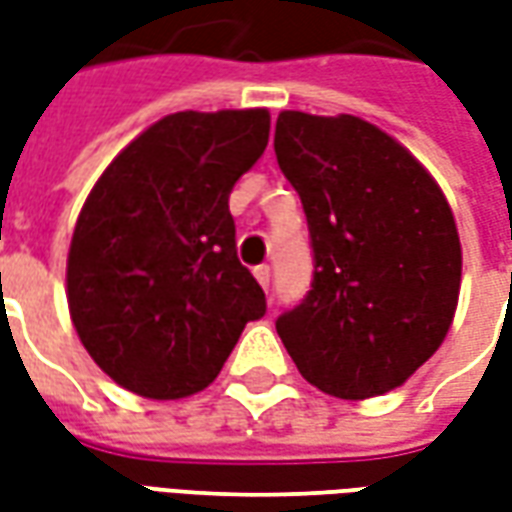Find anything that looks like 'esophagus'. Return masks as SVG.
<instances>
[{
    "mask_svg": "<svg viewBox=\"0 0 512 512\" xmlns=\"http://www.w3.org/2000/svg\"><path fill=\"white\" fill-rule=\"evenodd\" d=\"M255 277H257V282L263 285V290L268 293V288H271V266H266V263H263V266H257Z\"/></svg>",
    "mask_w": 512,
    "mask_h": 512,
    "instance_id": "34e87169",
    "label": "esophagus"
}]
</instances>
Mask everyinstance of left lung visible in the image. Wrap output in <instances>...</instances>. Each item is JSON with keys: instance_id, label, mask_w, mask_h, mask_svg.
<instances>
[{"instance_id": "8db88e82", "label": "left lung", "mask_w": 512, "mask_h": 512, "mask_svg": "<svg viewBox=\"0 0 512 512\" xmlns=\"http://www.w3.org/2000/svg\"><path fill=\"white\" fill-rule=\"evenodd\" d=\"M274 153L312 246L310 290L277 318L279 337L326 395H384L450 332L461 290L450 205L406 147L359 117L282 112Z\"/></svg>"}]
</instances>
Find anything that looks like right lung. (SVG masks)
<instances>
[{
  "label": "right lung",
  "instance_id": "1",
  "mask_svg": "<svg viewBox=\"0 0 512 512\" xmlns=\"http://www.w3.org/2000/svg\"><path fill=\"white\" fill-rule=\"evenodd\" d=\"M266 109L178 112L120 153L73 230L68 307L117 384L153 400L219 376L266 293L235 249L230 191L268 145Z\"/></svg>",
  "mask_w": 512,
  "mask_h": 512
}]
</instances>
